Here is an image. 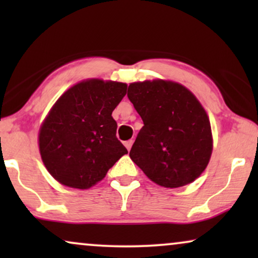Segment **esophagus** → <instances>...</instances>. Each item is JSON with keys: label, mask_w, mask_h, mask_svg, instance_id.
<instances>
[{"label": "esophagus", "mask_w": 258, "mask_h": 258, "mask_svg": "<svg viewBox=\"0 0 258 258\" xmlns=\"http://www.w3.org/2000/svg\"><path fill=\"white\" fill-rule=\"evenodd\" d=\"M133 143H134V141H133V140L125 141V142H124V146H125L126 149H128V150L132 149V146H133Z\"/></svg>", "instance_id": "34e87169"}]
</instances>
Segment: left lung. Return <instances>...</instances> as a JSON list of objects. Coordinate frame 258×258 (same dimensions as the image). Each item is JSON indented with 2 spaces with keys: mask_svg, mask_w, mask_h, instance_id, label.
<instances>
[{
  "mask_svg": "<svg viewBox=\"0 0 258 258\" xmlns=\"http://www.w3.org/2000/svg\"><path fill=\"white\" fill-rule=\"evenodd\" d=\"M128 98L143 121L129 156L151 181L178 188L209 163L213 135L206 110L191 91L171 81L130 83Z\"/></svg>",
  "mask_w": 258,
  "mask_h": 258,
  "instance_id": "left-lung-1",
  "label": "left lung"
}]
</instances>
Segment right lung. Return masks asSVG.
I'll return each instance as SVG.
<instances>
[{
	"label": "right lung",
	"mask_w": 258,
	"mask_h": 258,
	"mask_svg": "<svg viewBox=\"0 0 258 258\" xmlns=\"http://www.w3.org/2000/svg\"><path fill=\"white\" fill-rule=\"evenodd\" d=\"M126 94V84L91 79L75 84L56 101L42 123V161L61 184L89 189L128 154L116 137L112 111Z\"/></svg>",
	"instance_id": "obj_1"
}]
</instances>
